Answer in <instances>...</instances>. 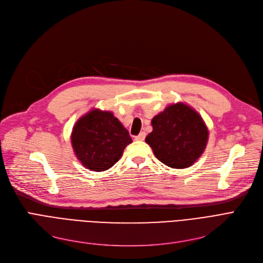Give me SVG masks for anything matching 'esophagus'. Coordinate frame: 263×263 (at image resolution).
Listing matches in <instances>:
<instances>
[{"label":"esophagus","mask_w":263,"mask_h":263,"mask_svg":"<svg viewBox=\"0 0 263 263\" xmlns=\"http://www.w3.org/2000/svg\"><path fill=\"white\" fill-rule=\"evenodd\" d=\"M145 137H146V133L145 132H141L139 135L135 136V140L136 141H144Z\"/></svg>","instance_id":"34e87169"}]
</instances>
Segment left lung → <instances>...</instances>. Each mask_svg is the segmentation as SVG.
Wrapping results in <instances>:
<instances>
[{
  "instance_id": "1",
  "label": "left lung",
  "mask_w": 263,
  "mask_h": 263,
  "mask_svg": "<svg viewBox=\"0 0 263 263\" xmlns=\"http://www.w3.org/2000/svg\"><path fill=\"white\" fill-rule=\"evenodd\" d=\"M153 132L146 137L156 158L168 167L192 166L203 154L209 130L195 108L185 102L172 103L151 119Z\"/></svg>"
}]
</instances>
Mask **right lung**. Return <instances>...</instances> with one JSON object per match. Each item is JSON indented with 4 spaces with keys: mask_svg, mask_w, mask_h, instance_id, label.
I'll use <instances>...</instances> for the list:
<instances>
[{
    "mask_svg": "<svg viewBox=\"0 0 263 263\" xmlns=\"http://www.w3.org/2000/svg\"><path fill=\"white\" fill-rule=\"evenodd\" d=\"M70 140L74 156L92 172L112 167L132 143L128 130L114 113L95 107L77 120Z\"/></svg>",
    "mask_w": 263,
    "mask_h": 263,
    "instance_id": "right-lung-1",
    "label": "right lung"
}]
</instances>
